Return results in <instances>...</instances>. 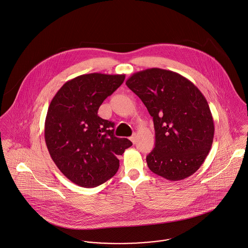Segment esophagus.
Listing matches in <instances>:
<instances>
[{
  "label": "esophagus",
  "mask_w": 248,
  "mask_h": 248,
  "mask_svg": "<svg viewBox=\"0 0 248 248\" xmlns=\"http://www.w3.org/2000/svg\"><path fill=\"white\" fill-rule=\"evenodd\" d=\"M130 139H131V141H132L134 144H135V142H136V135L135 134V135H132Z\"/></svg>",
  "instance_id": "1"
}]
</instances>
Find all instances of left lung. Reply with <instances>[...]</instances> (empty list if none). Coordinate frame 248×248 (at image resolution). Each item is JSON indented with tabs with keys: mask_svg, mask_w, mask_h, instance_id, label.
<instances>
[{
	"mask_svg": "<svg viewBox=\"0 0 248 248\" xmlns=\"http://www.w3.org/2000/svg\"><path fill=\"white\" fill-rule=\"evenodd\" d=\"M126 85L154 119L155 147L147 164L168 180H183L203 164L213 142L214 122L200 90L179 74L160 68L135 73Z\"/></svg>",
	"mask_w": 248,
	"mask_h": 248,
	"instance_id": "8db88e82",
	"label": "left lung"
}]
</instances>
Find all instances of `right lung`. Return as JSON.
<instances>
[{
  "label": "right lung",
  "mask_w": 248,
  "mask_h": 248,
  "mask_svg": "<svg viewBox=\"0 0 248 248\" xmlns=\"http://www.w3.org/2000/svg\"><path fill=\"white\" fill-rule=\"evenodd\" d=\"M125 75L92 73L65 82L46 114L45 143L59 170L74 184L94 187L112 178L133 143L113 135L114 123L97 111L124 81Z\"/></svg>",
  "instance_id": "right-lung-1"
}]
</instances>
